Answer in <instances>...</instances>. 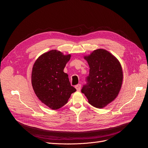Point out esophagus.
Returning a JSON list of instances; mask_svg holds the SVG:
<instances>
[{
  "mask_svg": "<svg viewBox=\"0 0 148 148\" xmlns=\"http://www.w3.org/2000/svg\"><path fill=\"white\" fill-rule=\"evenodd\" d=\"M75 88H76V89H77V91H80V89H81V84H79L76 85V86H75Z\"/></svg>",
  "mask_w": 148,
  "mask_h": 148,
  "instance_id": "esophagus-1",
  "label": "esophagus"
}]
</instances>
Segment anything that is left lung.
Masks as SVG:
<instances>
[{
	"label": "left lung",
	"instance_id": "left-lung-1",
	"mask_svg": "<svg viewBox=\"0 0 148 148\" xmlns=\"http://www.w3.org/2000/svg\"><path fill=\"white\" fill-rule=\"evenodd\" d=\"M90 69L82 92L89 103L101 108L112 102L121 90L123 72L120 62L104 49H97L84 57Z\"/></svg>",
	"mask_w": 148,
	"mask_h": 148
}]
</instances>
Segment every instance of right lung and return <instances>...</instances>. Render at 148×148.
I'll return each instance as SVG.
<instances>
[{"label":"right lung","mask_w":148,"mask_h":148,"mask_svg":"<svg viewBox=\"0 0 148 148\" xmlns=\"http://www.w3.org/2000/svg\"><path fill=\"white\" fill-rule=\"evenodd\" d=\"M71 54L64 55L56 50L46 52L39 57L33 66L32 84L41 101L53 110L67 103L71 94L76 91L72 86L64 68Z\"/></svg>","instance_id":"obj_1"}]
</instances>
